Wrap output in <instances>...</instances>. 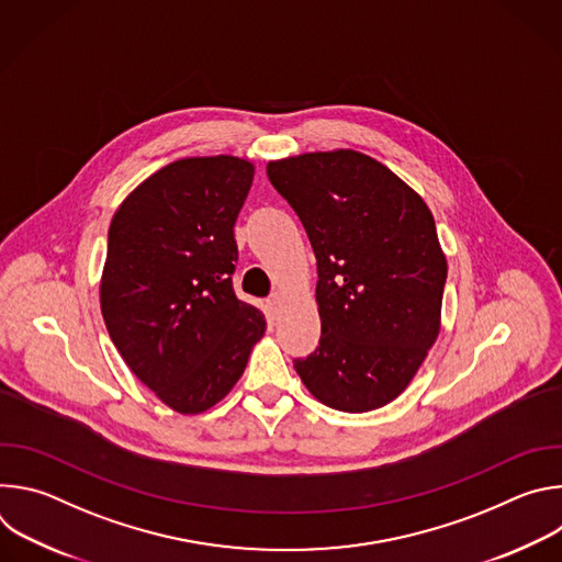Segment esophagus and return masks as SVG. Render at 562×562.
I'll return each instance as SVG.
<instances>
[{
	"instance_id": "esophagus-1",
	"label": "esophagus",
	"mask_w": 562,
	"mask_h": 562,
	"mask_svg": "<svg viewBox=\"0 0 562 562\" xmlns=\"http://www.w3.org/2000/svg\"><path fill=\"white\" fill-rule=\"evenodd\" d=\"M267 306H269V313L276 317L282 308V295L280 293H273L269 300H267Z\"/></svg>"
}]
</instances>
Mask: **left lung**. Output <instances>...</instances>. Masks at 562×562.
Listing matches in <instances>:
<instances>
[{"label":"left lung","mask_w":562,"mask_h":562,"mask_svg":"<svg viewBox=\"0 0 562 562\" xmlns=\"http://www.w3.org/2000/svg\"><path fill=\"white\" fill-rule=\"evenodd\" d=\"M317 260L319 347L293 360L331 409L362 414L407 389L440 334L447 260L425 200L373 157L340 148L269 162Z\"/></svg>","instance_id":"8db88e82"}]
</instances>
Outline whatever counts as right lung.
I'll return each instance as SVG.
<instances>
[{
	"label": "right lung",
	"instance_id": "1",
	"mask_svg": "<svg viewBox=\"0 0 562 562\" xmlns=\"http://www.w3.org/2000/svg\"><path fill=\"white\" fill-rule=\"evenodd\" d=\"M254 165L184 157L115 211L100 284L102 315L128 369L178 414H202L245 373L267 319L237 300L233 226Z\"/></svg>",
	"mask_w": 562,
	"mask_h": 562
}]
</instances>
